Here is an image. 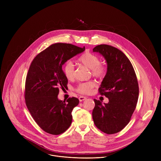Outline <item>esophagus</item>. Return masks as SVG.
<instances>
[{
  "instance_id": "34e87169",
  "label": "esophagus",
  "mask_w": 161,
  "mask_h": 161,
  "mask_svg": "<svg viewBox=\"0 0 161 161\" xmlns=\"http://www.w3.org/2000/svg\"><path fill=\"white\" fill-rule=\"evenodd\" d=\"M86 98H86V97H83V96H81V97H79V100H80V102H82V101L85 100Z\"/></svg>"
}]
</instances>
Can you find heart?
<instances>
[{
    "instance_id": "obj_1",
    "label": "heart",
    "mask_w": 161,
    "mask_h": 161,
    "mask_svg": "<svg viewBox=\"0 0 161 161\" xmlns=\"http://www.w3.org/2000/svg\"><path fill=\"white\" fill-rule=\"evenodd\" d=\"M78 61L91 70L92 74L95 77L100 79L104 78L108 72L107 67L100 64V58L95 54L87 52L81 55L79 58ZM63 72L65 77L68 80H72L74 77V64L72 62L68 61L63 67ZM96 86V83L93 81H90L79 84L76 88V91L82 94H89L92 88Z\"/></svg>"
}]
</instances>
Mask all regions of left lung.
<instances>
[{
    "mask_svg": "<svg viewBox=\"0 0 161 161\" xmlns=\"http://www.w3.org/2000/svg\"><path fill=\"white\" fill-rule=\"evenodd\" d=\"M92 51L102 55L107 63L108 72L98 92L109 99L104 105L94 99L92 119L101 131L115 134L129 123L136 107L139 95L136 75L129 59L117 48L101 44Z\"/></svg>",
    "mask_w": 161,
    "mask_h": 161,
    "instance_id": "obj_1",
    "label": "left lung"
}]
</instances>
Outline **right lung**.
<instances>
[{
  "instance_id": "right-lung-1",
  "label": "right lung",
  "mask_w": 161,
  "mask_h": 161,
  "mask_svg": "<svg viewBox=\"0 0 161 161\" xmlns=\"http://www.w3.org/2000/svg\"><path fill=\"white\" fill-rule=\"evenodd\" d=\"M84 51L85 47L56 43L38 54L31 64L25 81V103L34 120L49 134H62L72 123V112L79 100L58 99L59 89L66 88L68 83L62 66Z\"/></svg>"
}]
</instances>
